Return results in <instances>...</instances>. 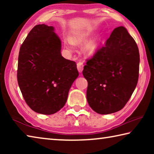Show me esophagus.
Here are the masks:
<instances>
[{
  "mask_svg": "<svg viewBox=\"0 0 154 154\" xmlns=\"http://www.w3.org/2000/svg\"><path fill=\"white\" fill-rule=\"evenodd\" d=\"M83 66H84V65L82 63V62H79L77 64V70L79 72H82L83 70Z\"/></svg>",
  "mask_w": 154,
  "mask_h": 154,
  "instance_id": "34e87169",
  "label": "esophagus"
}]
</instances>
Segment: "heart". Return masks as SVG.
<instances>
[{
    "label": "heart",
    "instance_id": "b5f03b06",
    "mask_svg": "<svg viewBox=\"0 0 154 154\" xmlns=\"http://www.w3.org/2000/svg\"><path fill=\"white\" fill-rule=\"evenodd\" d=\"M90 36V32H83L82 34L74 35L71 38H67L64 40V45L68 50L72 51L75 50V44H80L84 43L88 40ZM103 39L102 35H98L94 38L93 39L90 40L86 43L83 50L85 54L88 56H93L98 51L100 48L101 41Z\"/></svg>",
    "mask_w": 154,
    "mask_h": 154
}]
</instances>
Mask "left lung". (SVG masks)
Here are the masks:
<instances>
[{"mask_svg":"<svg viewBox=\"0 0 154 154\" xmlns=\"http://www.w3.org/2000/svg\"><path fill=\"white\" fill-rule=\"evenodd\" d=\"M139 62V49L134 38L126 28H115L105 45L83 68L90 107L101 115L121 110L137 86Z\"/></svg>","mask_w":154,"mask_h":154,"instance_id":"left-lung-1","label":"left lung"}]
</instances>
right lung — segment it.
<instances>
[{
  "instance_id": "add662e5",
  "label": "right lung",
  "mask_w": 154,
  "mask_h": 154,
  "mask_svg": "<svg viewBox=\"0 0 154 154\" xmlns=\"http://www.w3.org/2000/svg\"><path fill=\"white\" fill-rule=\"evenodd\" d=\"M61 47L53 26L38 24L20 49L18 85L26 103L38 113L51 115L60 110L79 76L76 63L62 56Z\"/></svg>"
}]
</instances>
